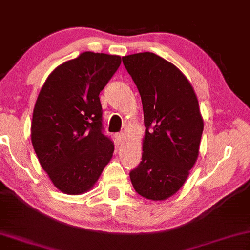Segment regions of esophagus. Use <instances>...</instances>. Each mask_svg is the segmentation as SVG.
I'll return each instance as SVG.
<instances>
[{
    "instance_id": "esophagus-1",
    "label": "esophagus",
    "mask_w": 250,
    "mask_h": 250,
    "mask_svg": "<svg viewBox=\"0 0 250 250\" xmlns=\"http://www.w3.org/2000/svg\"><path fill=\"white\" fill-rule=\"evenodd\" d=\"M115 138H117V141L119 144H122L125 141V135L124 133H117L115 135Z\"/></svg>"
}]
</instances>
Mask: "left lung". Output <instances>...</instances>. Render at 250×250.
Segmentation results:
<instances>
[{
	"mask_svg": "<svg viewBox=\"0 0 250 250\" xmlns=\"http://www.w3.org/2000/svg\"><path fill=\"white\" fill-rule=\"evenodd\" d=\"M122 62L139 91L146 126L143 161L130 180L145 199L164 201L183 186L199 156V101L184 74L158 55H128Z\"/></svg>",
	"mask_w": 250,
	"mask_h": 250,
	"instance_id": "1",
	"label": "left lung"
}]
</instances>
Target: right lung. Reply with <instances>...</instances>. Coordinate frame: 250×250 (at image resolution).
Masks as SVG:
<instances>
[{
    "label": "right lung",
    "mask_w": 250,
    "mask_h": 250,
    "mask_svg": "<svg viewBox=\"0 0 250 250\" xmlns=\"http://www.w3.org/2000/svg\"><path fill=\"white\" fill-rule=\"evenodd\" d=\"M121 57L85 51L62 62L40 89L31 122L37 157L59 191L88 192L111 161L114 145L102 133L99 94Z\"/></svg>",
    "instance_id": "add662e5"
}]
</instances>
